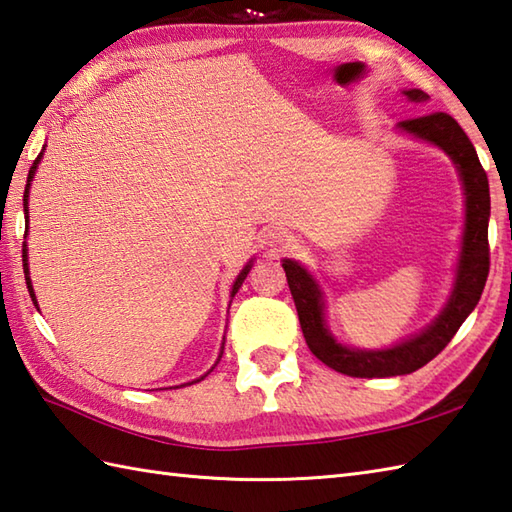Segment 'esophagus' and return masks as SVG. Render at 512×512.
I'll list each match as a JSON object with an SVG mask.
<instances>
[{
	"label": "esophagus",
	"mask_w": 512,
	"mask_h": 512,
	"mask_svg": "<svg viewBox=\"0 0 512 512\" xmlns=\"http://www.w3.org/2000/svg\"><path fill=\"white\" fill-rule=\"evenodd\" d=\"M288 244H290L288 237H275V242L270 246H273V250H281V248H286Z\"/></svg>",
	"instance_id": "34e87169"
}]
</instances>
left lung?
Segmentation results:
<instances>
[{"instance_id":"1","label":"left lung","mask_w":512,"mask_h":512,"mask_svg":"<svg viewBox=\"0 0 512 512\" xmlns=\"http://www.w3.org/2000/svg\"><path fill=\"white\" fill-rule=\"evenodd\" d=\"M413 103H427L429 94L422 90L402 92ZM400 132L413 138L427 140L440 147L453 165L460 171V180L466 195V220L462 235V253L458 259V273H455L453 292L447 306L438 314L429 328L420 334L402 341L387 350H356L336 343L325 325L323 292L319 284L301 264L284 259V270L288 286L295 299L301 332L306 336L310 352L321 363L336 369V372L356 378H385L411 374L436 358L449 341L460 330L464 319L469 317L486 286L491 253H488V217H491V193H488L486 171L480 165L477 151L464 129L453 116L444 112H431L398 123Z\"/></svg>"}]
</instances>
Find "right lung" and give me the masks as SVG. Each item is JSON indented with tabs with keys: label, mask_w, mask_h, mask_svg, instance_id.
Instances as JSON below:
<instances>
[{
	"label": "right lung",
	"mask_w": 512,
	"mask_h": 512,
	"mask_svg": "<svg viewBox=\"0 0 512 512\" xmlns=\"http://www.w3.org/2000/svg\"><path fill=\"white\" fill-rule=\"evenodd\" d=\"M41 156H43V151H41V154L37 156V160L35 162H32V167H30V171H28V182H26V191H24V211H26V222H28V191H30V184H32V178H35V171H37V165H39V160H41ZM21 257H24V273H26V284H28V292H30V297H32V303H35V306H37V297H35V290H32V286H30V273H28V248H26V244H24V255H21ZM250 266H253V259H250V262L244 266V270H242V273H239L237 275V279H235V284H233V290H231V297H235V292L239 290V286H242L244 284V279H246V275H248V270H250ZM228 308H231V306H228ZM222 354H224V341H222V350H220V356H217V361H220V358H222ZM217 365V363H215ZM213 365V367H215ZM213 367L209 369V372H213ZM209 372H206V374H209ZM204 374V376H206ZM204 376H200V378H195V380H191V383H187V385H193V383H200V380H204Z\"/></svg>",
	"instance_id": "add662e5"
}]
</instances>
